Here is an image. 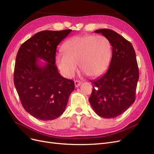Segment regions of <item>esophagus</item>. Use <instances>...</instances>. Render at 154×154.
Masks as SVG:
<instances>
[{
  "instance_id": "esophagus-1",
  "label": "esophagus",
  "mask_w": 154,
  "mask_h": 154,
  "mask_svg": "<svg viewBox=\"0 0 154 154\" xmlns=\"http://www.w3.org/2000/svg\"><path fill=\"white\" fill-rule=\"evenodd\" d=\"M82 83V82L81 81H78V80H75L74 81V85H75L76 87L80 86Z\"/></svg>"
}]
</instances>
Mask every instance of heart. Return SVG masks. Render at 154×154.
Segmentation results:
<instances>
[{
    "label": "heart",
    "mask_w": 154,
    "mask_h": 154,
    "mask_svg": "<svg viewBox=\"0 0 154 154\" xmlns=\"http://www.w3.org/2000/svg\"><path fill=\"white\" fill-rule=\"evenodd\" d=\"M63 53L56 57V62L64 76L71 78L77 71L91 77L103 73L108 67L112 54L110 41L103 35L76 36L62 46Z\"/></svg>",
    "instance_id": "b5f03b06"
}]
</instances>
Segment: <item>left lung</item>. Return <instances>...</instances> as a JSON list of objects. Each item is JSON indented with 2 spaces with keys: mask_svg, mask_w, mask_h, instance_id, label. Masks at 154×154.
Wrapping results in <instances>:
<instances>
[{
  "mask_svg": "<svg viewBox=\"0 0 154 154\" xmlns=\"http://www.w3.org/2000/svg\"><path fill=\"white\" fill-rule=\"evenodd\" d=\"M112 47L110 66L99 78L91 82L93 89L88 101L101 118H114L127 110L136 100L139 74L136 53L131 43L113 30L100 29Z\"/></svg>",
  "mask_w": 154,
  "mask_h": 154,
  "instance_id": "left-lung-1",
  "label": "left lung"
}]
</instances>
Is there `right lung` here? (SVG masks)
Here are the masks:
<instances>
[{
    "label": "right lung",
    "instance_id": "add662e5",
    "mask_svg": "<svg viewBox=\"0 0 154 154\" xmlns=\"http://www.w3.org/2000/svg\"><path fill=\"white\" fill-rule=\"evenodd\" d=\"M71 31L38 32L18 49L14 84L24 109L35 118L48 121L58 118L74 89V81L60 75L55 66L57 45ZM38 58L47 63L40 64Z\"/></svg>",
    "mask_w": 154,
    "mask_h": 154
}]
</instances>
